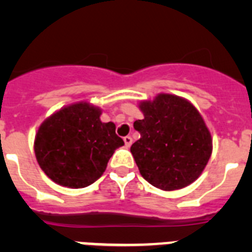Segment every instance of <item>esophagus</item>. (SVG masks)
<instances>
[{
    "label": "esophagus",
    "mask_w": 252,
    "mask_h": 252,
    "mask_svg": "<svg viewBox=\"0 0 252 252\" xmlns=\"http://www.w3.org/2000/svg\"><path fill=\"white\" fill-rule=\"evenodd\" d=\"M124 141H125V145H126V148H130L131 144H132V137H131V136H125L124 137Z\"/></svg>",
    "instance_id": "obj_1"
}]
</instances>
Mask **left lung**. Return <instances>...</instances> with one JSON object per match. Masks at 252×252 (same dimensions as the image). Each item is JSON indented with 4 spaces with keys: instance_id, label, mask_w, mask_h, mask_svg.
Wrapping results in <instances>:
<instances>
[{
    "instance_id": "left-lung-1",
    "label": "left lung",
    "mask_w": 252,
    "mask_h": 252,
    "mask_svg": "<svg viewBox=\"0 0 252 252\" xmlns=\"http://www.w3.org/2000/svg\"><path fill=\"white\" fill-rule=\"evenodd\" d=\"M139 107L144 119L133 122L140 139L131 154L140 174L162 190L193 183L212 154V137L201 113L187 99L166 93Z\"/></svg>"
}]
</instances>
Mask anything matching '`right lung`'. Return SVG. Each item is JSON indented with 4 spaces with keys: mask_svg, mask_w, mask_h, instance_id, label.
I'll list each match as a JSON object with an SVG mask.
<instances>
[{
    "mask_svg": "<svg viewBox=\"0 0 252 252\" xmlns=\"http://www.w3.org/2000/svg\"><path fill=\"white\" fill-rule=\"evenodd\" d=\"M87 102L64 107L40 125L34 149L40 168L59 186L84 188L98 179L124 140L113 122Z\"/></svg>",
    "mask_w": 252,
    "mask_h": 252,
    "instance_id": "1",
    "label": "right lung"
}]
</instances>
